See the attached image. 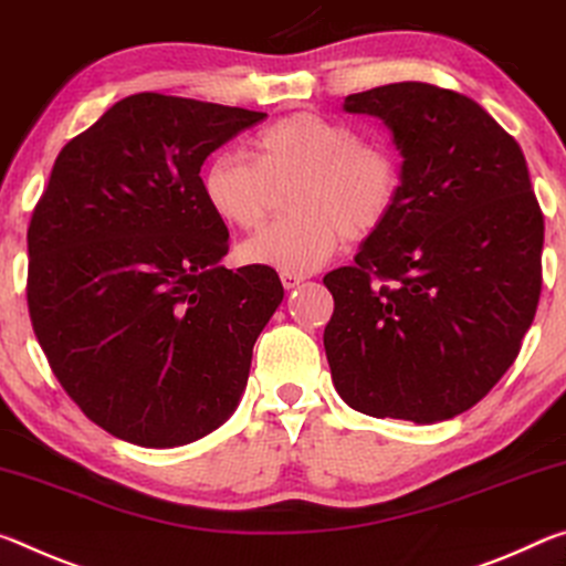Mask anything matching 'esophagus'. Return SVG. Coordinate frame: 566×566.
Returning a JSON list of instances; mask_svg holds the SVG:
<instances>
[{"label": "esophagus", "instance_id": "obj_1", "mask_svg": "<svg viewBox=\"0 0 566 566\" xmlns=\"http://www.w3.org/2000/svg\"><path fill=\"white\" fill-rule=\"evenodd\" d=\"M305 277H308V275H303V273H281V283H283L285 291H293V289H298V285L305 281Z\"/></svg>", "mask_w": 566, "mask_h": 566}]
</instances>
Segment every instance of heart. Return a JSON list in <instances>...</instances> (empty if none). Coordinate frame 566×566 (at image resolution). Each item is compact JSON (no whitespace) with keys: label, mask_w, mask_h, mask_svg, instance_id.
Masks as SVG:
<instances>
[{"label":"heart","mask_w":566,"mask_h":566,"mask_svg":"<svg viewBox=\"0 0 566 566\" xmlns=\"http://www.w3.org/2000/svg\"><path fill=\"white\" fill-rule=\"evenodd\" d=\"M293 185L295 216L248 238L240 261L281 273H311L344 243L384 226L401 192V165L381 143H366L354 127L318 113H293L263 127L253 160L218 153L200 172L208 210L226 226L255 230L273 202V188Z\"/></svg>","instance_id":"obj_1"}]
</instances>
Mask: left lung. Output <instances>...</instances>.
I'll return each mask as SVG.
<instances>
[{"instance_id": "obj_1", "label": "left lung", "mask_w": 566, "mask_h": 566, "mask_svg": "<svg viewBox=\"0 0 566 566\" xmlns=\"http://www.w3.org/2000/svg\"><path fill=\"white\" fill-rule=\"evenodd\" d=\"M344 109L381 119L403 160L391 216L356 265L323 277L333 386L376 419H453L514 364L539 303L544 218L524 153L474 99L426 82Z\"/></svg>"}]
</instances>
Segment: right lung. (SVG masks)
Segmentation results:
<instances>
[{
  "label": "right lung",
  "instance_id": "obj_1",
  "mask_svg": "<svg viewBox=\"0 0 566 566\" xmlns=\"http://www.w3.org/2000/svg\"><path fill=\"white\" fill-rule=\"evenodd\" d=\"M265 113L140 92L62 147L27 230V301L90 421L147 449L216 431L283 301L268 265L228 271L200 168Z\"/></svg>",
  "mask_w": 566,
  "mask_h": 566
}]
</instances>
